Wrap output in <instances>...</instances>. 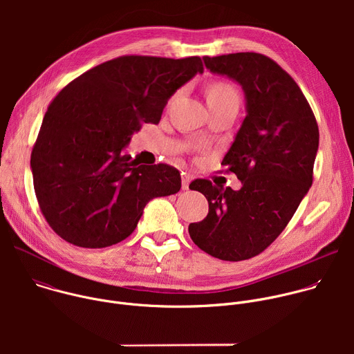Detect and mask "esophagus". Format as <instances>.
<instances>
[{"mask_svg": "<svg viewBox=\"0 0 354 354\" xmlns=\"http://www.w3.org/2000/svg\"><path fill=\"white\" fill-rule=\"evenodd\" d=\"M190 180H192V176H190V175L182 174V189H183V190H187V189H189Z\"/></svg>", "mask_w": 354, "mask_h": 354, "instance_id": "obj_1", "label": "esophagus"}]
</instances>
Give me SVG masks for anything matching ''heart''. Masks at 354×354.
<instances>
[{"mask_svg": "<svg viewBox=\"0 0 354 354\" xmlns=\"http://www.w3.org/2000/svg\"><path fill=\"white\" fill-rule=\"evenodd\" d=\"M206 96H207V104L214 105V104L224 102V100H228V99H238V92L231 84L225 81H214L209 85Z\"/></svg>", "mask_w": 354, "mask_h": 354, "instance_id": "obj_1", "label": "heart"}]
</instances>
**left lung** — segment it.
<instances>
[{"label": "left lung", "mask_w": 354, "mask_h": 354, "mask_svg": "<svg viewBox=\"0 0 354 354\" xmlns=\"http://www.w3.org/2000/svg\"><path fill=\"white\" fill-rule=\"evenodd\" d=\"M212 73L235 80L246 116L223 158L242 187L194 179L189 187L209 201L205 220L192 223V241L221 261L239 262L263 252L287 227L313 185L319 130L307 97L274 60L261 53L203 57Z\"/></svg>", "instance_id": "8db88e82"}]
</instances>
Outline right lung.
Here are the masks:
<instances>
[{"instance_id":"1","label":"right lung","mask_w":354,"mask_h":354,"mask_svg":"<svg viewBox=\"0 0 354 354\" xmlns=\"http://www.w3.org/2000/svg\"><path fill=\"white\" fill-rule=\"evenodd\" d=\"M203 71L197 56H122L56 95L30 167L40 212L59 236L81 248L115 245L136 230L151 198L179 192L176 168L141 165L122 149L144 123L157 124L174 92Z\"/></svg>"}]
</instances>
